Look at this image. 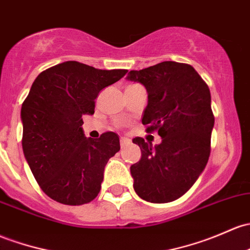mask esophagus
Returning a JSON list of instances; mask_svg holds the SVG:
<instances>
[{"mask_svg":"<svg viewBox=\"0 0 250 250\" xmlns=\"http://www.w3.org/2000/svg\"><path fill=\"white\" fill-rule=\"evenodd\" d=\"M120 144H121V147H122V148H125V146L129 145V144H130V140H129V139H127V138H121Z\"/></svg>","mask_w":250,"mask_h":250,"instance_id":"34e87169","label":"esophagus"}]
</instances>
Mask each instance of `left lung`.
<instances>
[{
  "label": "left lung",
  "instance_id": "left-lung-1",
  "mask_svg": "<svg viewBox=\"0 0 250 250\" xmlns=\"http://www.w3.org/2000/svg\"><path fill=\"white\" fill-rule=\"evenodd\" d=\"M127 79L145 86L143 125L162 138L156 146L133 139L141 149V159L130 167L134 190L153 204L173 201L187 193L208 162L214 125L209 88L191 65L173 61L130 70Z\"/></svg>",
  "mask_w": 250,
  "mask_h": 250
}]
</instances>
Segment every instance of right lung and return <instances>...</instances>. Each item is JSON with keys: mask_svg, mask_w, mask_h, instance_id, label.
<instances>
[{"mask_svg": "<svg viewBox=\"0 0 250 250\" xmlns=\"http://www.w3.org/2000/svg\"><path fill=\"white\" fill-rule=\"evenodd\" d=\"M127 72L67 61L33 81L21 106L22 149L39 187L52 200L77 206L101 191L104 167L120 151V139L114 132L86 138L83 116L93 115L99 92Z\"/></svg>", "mask_w": 250, "mask_h": 250, "instance_id": "right-lung-1", "label": "right lung"}]
</instances>
